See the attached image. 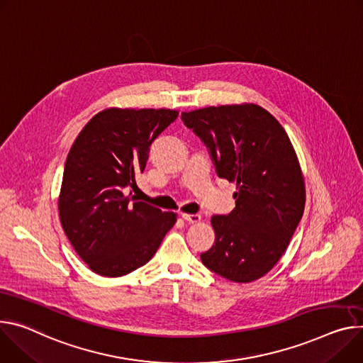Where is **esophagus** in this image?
<instances>
[{
	"instance_id": "esophagus-1",
	"label": "esophagus",
	"mask_w": 363,
	"mask_h": 363,
	"mask_svg": "<svg viewBox=\"0 0 363 363\" xmlns=\"http://www.w3.org/2000/svg\"><path fill=\"white\" fill-rule=\"evenodd\" d=\"M182 218H184L185 221L194 224V223H199V221L201 220V216H200V214H186V213H184V214H182Z\"/></svg>"
}]
</instances>
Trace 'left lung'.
I'll return each mask as SVG.
<instances>
[{"mask_svg":"<svg viewBox=\"0 0 363 363\" xmlns=\"http://www.w3.org/2000/svg\"><path fill=\"white\" fill-rule=\"evenodd\" d=\"M211 152L220 178L236 184V208L213 216L204 265L233 282L267 275L285 253L306 207L301 164L281 123L253 103L184 111Z\"/></svg>","mask_w":363,"mask_h":363,"instance_id":"left-lung-1","label":"left lung"}]
</instances>
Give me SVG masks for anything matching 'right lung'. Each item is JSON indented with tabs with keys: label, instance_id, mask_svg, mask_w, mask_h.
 <instances>
[{
	"label": "right lung",
	"instance_id": "add662e5",
	"mask_svg": "<svg viewBox=\"0 0 363 363\" xmlns=\"http://www.w3.org/2000/svg\"><path fill=\"white\" fill-rule=\"evenodd\" d=\"M168 108L110 107L81 130L65 163L57 208L65 235L88 268L123 277L143 267L177 223L125 195L143 172L152 142L177 117Z\"/></svg>",
	"mask_w": 363,
	"mask_h": 363
}]
</instances>
